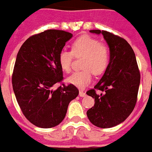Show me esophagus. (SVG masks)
Instances as JSON below:
<instances>
[{
	"label": "esophagus",
	"instance_id": "esophagus-1",
	"mask_svg": "<svg viewBox=\"0 0 152 152\" xmlns=\"http://www.w3.org/2000/svg\"><path fill=\"white\" fill-rule=\"evenodd\" d=\"M79 96L80 97H85L86 96V93L85 92H83V91H82V90H79Z\"/></svg>",
	"mask_w": 152,
	"mask_h": 152
}]
</instances>
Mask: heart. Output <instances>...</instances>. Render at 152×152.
Instances as JSON below:
<instances>
[{"mask_svg": "<svg viewBox=\"0 0 152 152\" xmlns=\"http://www.w3.org/2000/svg\"><path fill=\"white\" fill-rule=\"evenodd\" d=\"M75 58H80L83 69L76 71L68 78V82L80 88H85L92 82L93 73L95 75L103 74L107 69L110 58V48L106 42L84 36L74 41L71 51L62 50L58 54L61 69L69 73Z\"/></svg>", "mask_w": 152, "mask_h": 152, "instance_id": "obj_1", "label": "heart"}]
</instances>
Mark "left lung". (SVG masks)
<instances>
[{
  "mask_svg": "<svg viewBox=\"0 0 152 152\" xmlns=\"http://www.w3.org/2000/svg\"><path fill=\"white\" fill-rule=\"evenodd\" d=\"M101 33L110 48V58L99 83L86 94L94 99V105L87 111L88 120L97 127L110 128L131 115L137 101L140 74L135 55L126 39L107 31ZM100 90L103 94L97 95Z\"/></svg>",
  "mask_w": 152,
  "mask_h": 152,
  "instance_id": "obj_1",
  "label": "left lung"
}]
</instances>
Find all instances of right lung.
Instances as JSON below:
<instances>
[{
    "mask_svg": "<svg viewBox=\"0 0 152 152\" xmlns=\"http://www.w3.org/2000/svg\"><path fill=\"white\" fill-rule=\"evenodd\" d=\"M72 36L65 31L46 30L27 38L17 53L12 78L13 90L22 114L37 127L59 125L70 101L78 96L74 85L62 83L58 63V54ZM56 83L63 86L53 91Z\"/></svg>",
    "mask_w": 152,
    "mask_h": 152,
    "instance_id": "add662e5",
    "label": "right lung"
}]
</instances>
